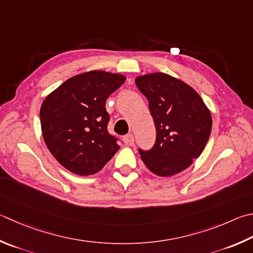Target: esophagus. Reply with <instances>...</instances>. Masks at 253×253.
Returning <instances> with one entry per match:
<instances>
[{
  "mask_svg": "<svg viewBox=\"0 0 253 253\" xmlns=\"http://www.w3.org/2000/svg\"><path fill=\"white\" fill-rule=\"evenodd\" d=\"M123 141L125 142L126 146H132V145H134V141H135L134 140V136H132L131 134L124 136L123 137Z\"/></svg>",
  "mask_w": 253,
  "mask_h": 253,
  "instance_id": "1",
  "label": "esophagus"
}]
</instances>
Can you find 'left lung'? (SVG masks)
<instances>
[{
  "label": "left lung",
  "instance_id": "8db88e82",
  "mask_svg": "<svg viewBox=\"0 0 253 253\" xmlns=\"http://www.w3.org/2000/svg\"><path fill=\"white\" fill-rule=\"evenodd\" d=\"M149 103L156 126L150 150L138 149L151 172L169 177L185 170L198 158L209 139L212 119L199 94L165 73H151L135 80Z\"/></svg>",
  "mask_w": 253,
  "mask_h": 253
}]
</instances>
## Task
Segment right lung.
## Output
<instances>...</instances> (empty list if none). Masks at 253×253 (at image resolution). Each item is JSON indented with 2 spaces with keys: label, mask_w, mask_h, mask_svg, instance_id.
Returning <instances> with one entry per match:
<instances>
[{
  "label": "right lung",
  "mask_w": 253,
  "mask_h": 253,
  "mask_svg": "<svg viewBox=\"0 0 253 253\" xmlns=\"http://www.w3.org/2000/svg\"><path fill=\"white\" fill-rule=\"evenodd\" d=\"M126 77L105 71L73 76L46 96L41 106L45 144L67 170L88 176L102 170L119 146L109 135L106 99Z\"/></svg>",
  "instance_id": "right-lung-1"
}]
</instances>
